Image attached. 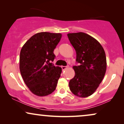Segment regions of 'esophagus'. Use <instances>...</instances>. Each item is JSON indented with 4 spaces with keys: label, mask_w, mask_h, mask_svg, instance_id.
Returning a JSON list of instances; mask_svg holds the SVG:
<instances>
[{
    "label": "esophagus",
    "mask_w": 124,
    "mask_h": 124,
    "mask_svg": "<svg viewBox=\"0 0 124 124\" xmlns=\"http://www.w3.org/2000/svg\"><path fill=\"white\" fill-rule=\"evenodd\" d=\"M67 68H68V66H62V69L63 70H66V69Z\"/></svg>",
    "instance_id": "esophagus-1"
}]
</instances>
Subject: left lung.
I'll return each mask as SVG.
<instances>
[{"mask_svg":"<svg viewBox=\"0 0 124 124\" xmlns=\"http://www.w3.org/2000/svg\"><path fill=\"white\" fill-rule=\"evenodd\" d=\"M67 36L77 53L76 61L80 63L72 67L75 76L69 82V88L77 96L87 98L96 91L105 75V51L98 41L85 33H71Z\"/></svg>","mask_w":124,"mask_h":124,"instance_id":"8db88e82","label":"left lung"}]
</instances>
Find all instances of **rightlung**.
<instances>
[{
	"instance_id": "add662e5",
	"label": "right lung",
	"mask_w": 124,
	"mask_h": 124,
	"mask_svg": "<svg viewBox=\"0 0 124 124\" xmlns=\"http://www.w3.org/2000/svg\"><path fill=\"white\" fill-rule=\"evenodd\" d=\"M62 34L37 33L25 43L20 54V71L24 83L33 93L45 96L54 91L62 68L52 62L54 49Z\"/></svg>"
}]
</instances>
